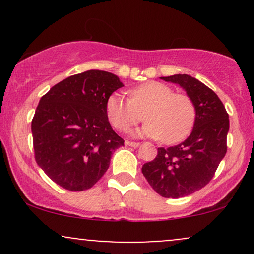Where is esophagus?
<instances>
[{
    "instance_id": "34e87169",
    "label": "esophagus",
    "mask_w": 254,
    "mask_h": 254,
    "mask_svg": "<svg viewBox=\"0 0 254 254\" xmlns=\"http://www.w3.org/2000/svg\"><path fill=\"white\" fill-rule=\"evenodd\" d=\"M125 144L129 145V147H133V148H137L139 147V142H131V141H125Z\"/></svg>"
}]
</instances>
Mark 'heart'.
Returning <instances> with one entry per match:
<instances>
[{
	"label": "heart",
	"mask_w": 254,
	"mask_h": 254,
	"mask_svg": "<svg viewBox=\"0 0 254 254\" xmlns=\"http://www.w3.org/2000/svg\"><path fill=\"white\" fill-rule=\"evenodd\" d=\"M106 112L116 129L130 130L147 121L137 136L162 138L173 144L190 133L196 119V107L188 94L174 93L167 84L150 81L130 90V99L112 94L106 101Z\"/></svg>",
	"instance_id": "1"
}]
</instances>
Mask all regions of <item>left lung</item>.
<instances>
[{"instance_id":"1","label":"left lung","mask_w":254,"mask_h":254,"mask_svg":"<svg viewBox=\"0 0 254 254\" xmlns=\"http://www.w3.org/2000/svg\"><path fill=\"white\" fill-rule=\"evenodd\" d=\"M186 90L196 107L191 135L182 143L157 148L153 161L142 173L156 193L165 198L189 196L212 179L227 153L228 113L214 90L186 74L161 77Z\"/></svg>"}]
</instances>
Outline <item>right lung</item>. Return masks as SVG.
<instances>
[{
  "label": "right lung",
  "instance_id": "obj_1",
  "mask_svg": "<svg viewBox=\"0 0 254 254\" xmlns=\"http://www.w3.org/2000/svg\"><path fill=\"white\" fill-rule=\"evenodd\" d=\"M123 86L117 75L88 70L43 95L31 129L37 164L52 182L76 192L104 176L113 151L124 145L106 112L107 99Z\"/></svg>",
  "mask_w": 254,
  "mask_h": 254
}]
</instances>
